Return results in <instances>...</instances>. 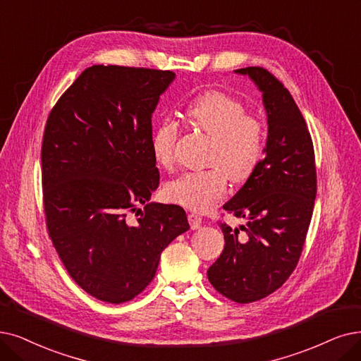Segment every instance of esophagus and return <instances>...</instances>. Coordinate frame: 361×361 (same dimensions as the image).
<instances>
[{
	"label": "esophagus",
	"mask_w": 361,
	"mask_h": 361,
	"mask_svg": "<svg viewBox=\"0 0 361 361\" xmlns=\"http://www.w3.org/2000/svg\"><path fill=\"white\" fill-rule=\"evenodd\" d=\"M188 221H190L191 229H198L201 226V222H203V218H201V214H198L195 212H191L188 214Z\"/></svg>",
	"instance_id": "1"
}]
</instances>
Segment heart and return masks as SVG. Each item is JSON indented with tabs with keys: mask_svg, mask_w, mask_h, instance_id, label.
I'll list each match as a JSON object with an SVG mask.
<instances>
[{
	"mask_svg": "<svg viewBox=\"0 0 361 361\" xmlns=\"http://www.w3.org/2000/svg\"><path fill=\"white\" fill-rule=\"evenodd\" d=\"M186 115L191 124L212 139L207 164L203 171L183 173L166 186V197L195 212L210 209L226 191V180L243 183L252 178L265 154L264 123L246 114L238 99L222 92H207L190 104ZM179 127L164 118L155 127L151 149L155 163L171 169L176 160Z\"/></svg>",
	"mask_w": 361,
	"mask_h": 361,
	"instance_id": "obj_1",
	"label": "heart"
}]
</instances>
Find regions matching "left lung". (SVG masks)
Segmentation results:
<instances>
[{"instance_id": "left-lung-1", "label": "left lung", "mask_w": 361, "mask_h": 361, "mask_svg": "<svg viewBox=\"0 0 361 361\" xmlns=\"http://www.w3.org/2000/svg\"><path fill=\"white\" fill-rule=\"evenodd\" d=\"M235 72L262 92L268 139L261 164L224 204L247 224H221L225 247L207 277L225 298L250 304L276 292L296 268L312 218L317 171L308 126L290 92L261 66Z\"/></svg>"}]
</instances>
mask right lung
<instances>
[{"instance_id":"obj_1","label":"right lung","mask_w":361,"mask_h":361,"mask_svg":"<svg viewBox=\"0 0 361 361\" xmlns=\"http://www.w3.org/2000/svg\"><path fill=\"white\" fill-rule=\"evenodd\" d=\"M173 80L171 71L94 65L47 118L41 176L49 237L72 280L108 304L145 290L161 252L190 229L180 206L149 203L160 185L152 112ZM130 212L141 213L136 223Z\"/></svg>"}]
</instances>
